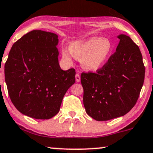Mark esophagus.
Masks as SVG:
<instances>
[{
	"mask_svg": "<svg viewBox=\"0 0 153 153\" xmlns=\"http://www.w3.org/2000/svg\"><path fill=\"white\" fill-rule=\"evenodd\" d=\"M75 80H76V81L78 82L80 81V75L79 73H77V74L75 75Z\"/></svg>",
	"mask_w": 153,
	"mask_h": 153,
	"instance_id": "obj_1",
	"label": "esophagus"
}]
</instances>
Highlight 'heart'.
<instances>
[{
	"mask_svg": "<svg viewBox=\"0 0 153 153\" xmlns=\"http://www.w3.org/2000/svg\"><path fill=\"white\" fill-rule=\"evenodd\" d=\"M113 50L112 42L108 38H92L71 43L70 48H62L64 60L71 63L73 58L81 60L82 68L88 71L100 69L110 58Z\"/></svg>",
	"mask_w": 153,
	"mask_h": 153,
	"instance_id": "heart-1",
	"label": "heart"
}]
</instances>
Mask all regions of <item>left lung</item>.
Instances as JSON below:
<instances>
[{
    "label": "left lung",
    "mask_w": 153,
    "mask_h": 153,
    "mask_svg": "<svg viewBox=\"0 0 153 153\" xmlns=\"http://www.w3.org/2000/svg\"><path fill=\"white\" fill-rule=\"evenodd\" d=\"M116 51L95 73H82L83 104L97 121L123 116L135 106L145 79L139 47L129 36L120 35Z\"/></svg>",
    "instance_id": "left-lung-1"
}]
</instances>
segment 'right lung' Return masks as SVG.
<instances>
[{
	"label": "right lung",
	"mask_w": 153,
	"mask_h": 153,
	"mask_svg": "<svg viewBox=\"0 0 153 153\" xmlns=\"http://www.w3.org/2000/svg\"><path fill=\"white\" fill-rule=\"evenodd\" d=\"M56 34L40 30L15 43L5 64L10 100L18 111L35 119L58 114L64 95L75 82V71L60 69Z\"/></svg>",
	"instance_id": "right-lung-1"
}]
</instances>
